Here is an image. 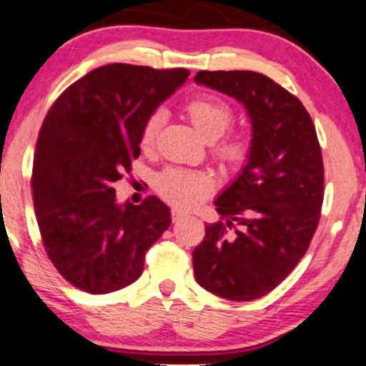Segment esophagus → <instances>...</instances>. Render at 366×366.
<instances>
[{"mask_svg": "<svg viewBox=\"0 0 366 366\" xmlns=\"http://www.w3.org/2000/svg\"><path fill=\"white\" fill-rule=\"evenodd\" d=\"M172 217H173V222H179V219H183V218H187L188 214L184 213V212H182V209H178V208H174L173 212H172Z\"/></svg>", "mask_w": 366, "mask_h": 366, "instance_id": "esophagus-1", "label": "esophagus"}]
</instances>
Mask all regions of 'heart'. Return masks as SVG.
I'll use <instances>...</instances> for the list:
<instances>
[{
  "instance_id": "1",
  "label": "heart",
  "mask_w": 366,
  "mask_h": 366,
  "mask_svg": "<svg viewBox=\"0 0 366 366\" xmlns=\"http://www.w3.org/2000/svg\"><path fill=\"white\" fill-rule=\"evenodd\" d=\"M189 123L197 129L204 142L213 143L224 134L233 122V112L227 103L213 97H199L187 104ZM167 122V113L157 109L149 114L142 129V148L144 152L153 149L162 128ZM248 144L243 138L234 137L224 139L214 148V154L219 163L228 168H237L244 162ZM157 192L174 207L192 208L212 192V179L204 173L184 172V169L169 168L157 178Z\"/></svg>"
}]
</instances>
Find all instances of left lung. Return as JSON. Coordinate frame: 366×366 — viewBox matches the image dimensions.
Instances as JSON below:
<instances>
[{
	"label": "left lung",
	"mask_w": 366,
	"mask_h": 366,
	"mask_svg": "<svg viewBox=\"0 0 366 366\" xmlns=\"http://www.w3.org/2000/svg\"><path fill=\"white\" fill-rule=\"evenodd\" d=\"M194 83L237 99L252 124L247 162L214 199L223 222L207 224L193 252L194 278L217 297L249 302L277 288L307 253L323 203L322 149L302 102L272 78L199 71Z\"/></svg>",
	"instance_id": "obj_1"
}]
</instances>
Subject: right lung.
Wrapping results in <instances>:
<instances>
[{
  "instance_id": "1",
  "label": "right lung",
  "mask_w": 366,
  "mask_h": 366,
  "mask_svg": "<svg viewBox=\"0 0 366 366\" xmlns=\"http://www.w3.org/2000/svg\"><path fill=\"white\" fill-rule=\"evenodd\" d=\"M188 74L104 64L49 108L34 149V213L49 259L78 290L104 295L137 282L148 248L172 224L162 199L122 204L113 183L139 157L144 122Z\"/></svg>"
}]
</instances>
